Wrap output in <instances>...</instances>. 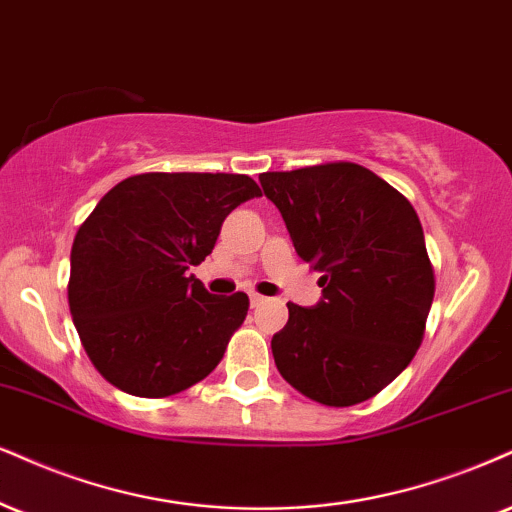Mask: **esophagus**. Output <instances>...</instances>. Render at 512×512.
<instances>
[{
  "label": "esophagus",
  "instance_id": "34e87169",
  "mask_svg": "<svg viewBox=\"0 0 512 512\" xmlns=\"http://www.w3.org/2000/svg\"><path fill=\"white\" fill-rule=\"evenodd\" d=\"M249 299H251V306H254V308H256V306H263V304H268V301H270L268 296H263V294H256V292H251V294H249Z\"/></svg>",
  "mask_w": 512,
  "mask_h": 512
}]
</instances>
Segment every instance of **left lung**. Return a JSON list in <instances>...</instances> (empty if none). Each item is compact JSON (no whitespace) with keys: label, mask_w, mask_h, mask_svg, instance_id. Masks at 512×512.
Segmentation results:
<instances>
[{"label":"left lung","mask_w":512,"mask_h":512,"mask_svg":"<svg viewBox=\"0 0 512 512\" xmlns=\"http://www.w3.org/2000/svg\"><path fill=\"white\" fill-rule=\"evenodd\" d=\"M296 254L318 273L323 299L287 304L273 358L308 399L368 401L413 361L434 299V270L415 208L358 163L263 173Z\"/></svg>","instance_id":"8db88e82"}]
</instances>
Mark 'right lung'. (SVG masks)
I'll list each match as a JSON object with an SVG mask.
<instances>
[{
    "instance_id": "right-lung-1",
    "label": "right lung",
    "mask_w": 512,
    "mask_h": 512,
    "mask_svg": "<svg viewBox=\"0 0 512 512\" xmlns=\"http://www.w3.org/2000/svg\"><path fill=\"white\" fill-rule=\"evenodd\" d=\"M261 197L249 175L142 173L80 225L68 306L106 382L163 399L204 380L244 323L249 296L208 294L187 270L211 254L227 213Z\"/></svg>"
}]
</instances>
